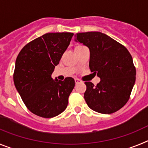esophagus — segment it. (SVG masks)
<instances>
[{
  "instance_id": "esophagus-1",
  "label": "esophagus",
  "mask_w": 148,
  "mask_h": 148,
  "mask_svg": "<svg viewBox=\"0 0 148 148\" xmlns=\"http://www.w3.org/2000/svg\"><path fill=\"white\" fill-rule=\"evenodd\" d=\"M75 84H79V83H82V81L80 79H78V78H75Z\"/></svg>"
}]
</instances>
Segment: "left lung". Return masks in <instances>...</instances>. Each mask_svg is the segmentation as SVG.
Segmentation results:
<instances>
[{
  "label": "left lung",
  "mask_w": 148,
  "mask_h": 148,
  "mask_svg": "<svg viewBox=\"0 0 148 148\" xmlns=\"http://www.w3.org/2000/svg\"><path fill=\"white\" fill-rule=\"evenodd\" d=\"M75 41L90 49L89 66L101 81L95 86L86 82L84 99L90 109L110 114L129 100L136 82V68L125 47L100 32L77 33Z\"/></svg>",
  "instance_id": "1"
}]
</instances>
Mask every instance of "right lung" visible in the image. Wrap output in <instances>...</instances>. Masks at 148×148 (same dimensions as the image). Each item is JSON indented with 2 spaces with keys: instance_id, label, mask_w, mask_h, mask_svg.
<instances>
[{
  "instance_id": "obj_1",
  "label": "right lung",
  "mask_w": 148,
  "mask_h": 148,
  "mask_svg": "<svg viewBox=\"0 0 148 148\" xmlns=\"http://www.w3.org/2000/svg\"><path fill=\"white\" fill-rule=\"evenodd\" d=\"M73 33H47L23 47L15 61L14 84L27 108L43 118H53L65 110L75 87L71 77L64 81L51 77Z\"/></svg>"
}]
</instances>
